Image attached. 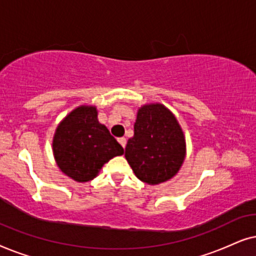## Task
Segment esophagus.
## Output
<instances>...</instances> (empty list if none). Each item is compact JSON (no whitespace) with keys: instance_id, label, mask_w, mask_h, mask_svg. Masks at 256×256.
Returning a JSON list of instances; mask_svg holds the SVG:
<instances>
[{"instance_id":"1","label":"esophagus","mask_w":256,"mask_h":256,"mask_svg":"<svg viewBox=\"0 0 256 256\" xmlns=\"http://www.w3.org/2000/svg\"><path fill=\"white\" fill-rule=\"evenodd\" d=\"M118 143H120V144L124 146H126V144H127V140H126L124 138H118Z\"/></svg>"}]
</instances>
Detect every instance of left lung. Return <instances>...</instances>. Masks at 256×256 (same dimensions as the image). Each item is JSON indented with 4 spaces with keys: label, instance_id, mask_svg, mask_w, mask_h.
<instances>
[{
    "label": "left lung",
    "instance_id": "8db88e82",
    "mask_svg": "<svg viewBox=\"0 0 256 256\" xmlns=\"http://www.w3.org/2000/svg\"><path fill=\"white\" fill-rule=\"evenodd\" d=\"M185 155L183 129L172 112L158 102L140 107L124 152L135 176L149 185L169 180L183 166Z\"/></svg>",
    "mask_w": 256,
    "mask_h": 256
}]
</instances>
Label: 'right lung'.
<instances>
[{
  "mask_svg": "<svg viewBox=\"0 0 256 256\" xmlns=\"http://www.w3.org/2000/svg\"><path fill=\"white\" fill-rule=\"evenodd\" d=\"M52 150L62 174L79 183L92 180L104 163L121 156L124 148L98 120L96 106L82 104L57 126Z\"/></svg>",
  "mask_w": 256,
  "mask_h": 256,
  "instance_id": "right-lung-1",
  "label": "right lung"
}]
</instances>
